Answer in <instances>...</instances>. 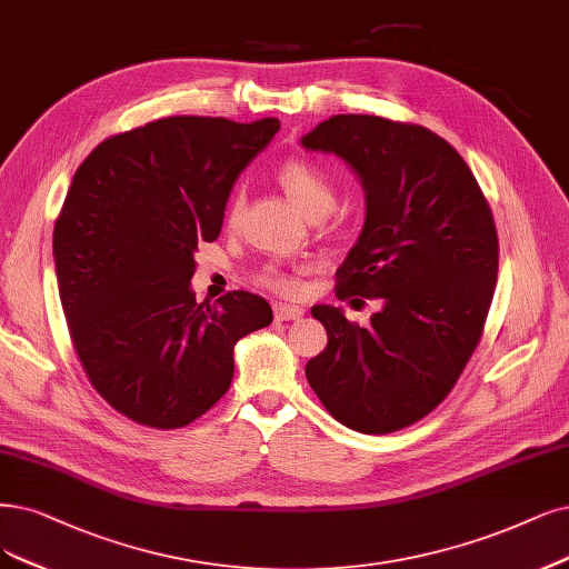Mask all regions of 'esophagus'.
<instances>
[{"mask_svg":"<svg viewBox=\"0 0 569 569\" xmlns=\"http://www.w3.org/2000/svg\"><path fill=\"white\" fill-rule=\"evenodd\" d=\"M273 317H277V321H298L305 317V309L292 305H277L273 307Z\"/></svg>","mask_w":569,"mask_h":569,"instance_id":"esophagus-1","label":"esophagus"}]
</instances>
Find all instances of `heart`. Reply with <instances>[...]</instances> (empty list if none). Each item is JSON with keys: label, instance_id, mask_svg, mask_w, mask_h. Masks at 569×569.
Returning a JSON list of instances; mask_svg holds the SVG:
<instances>
[{"label": "heart", "instance_id": "b5f03b06", "mask_svg": "<svg viewBox=\"0 0 569 569\" xmlns=\"http://www.w3.org/2000/svg\"><path fill=\"white\" fill-rule=\"evenodd\" d=\"M277 180L283 192L288 194V199L296 203L298 210H302L307 218H321L330 213L335 199H338V189H335L332 178L317 163L286 161L279 168ZM241 213H243V194L237 192L227 206V222L237 224ZM258 281L271 290L283 292V296H296L300 288L298 277H292V273L279 267H267L258 277Z\"/></svg>", "mask_w": 569, "mask_h": 569}]
</instances>
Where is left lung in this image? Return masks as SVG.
<instances>
[{
    "label": "left lung",
    "mask_w": 569,
    "mask_h": 569,
    "mask_svg": "<svg viewBox=\"0 0 569 569\" xmlns=\"http://www.w3.org/2000/svg\"><path fill=\"white\" fill-rule=\"evenodd\" d=\"M302 147L338 154L366 189V224L335 296L385 305L368 328L338 307L311 309L328 347L305 368L309 387L353 431L406 429L443 403L482 338L499 267L490 203L425 126L335 114Z\"/></svg>",
    "instance_id": "obj_1"
}]
</instances>
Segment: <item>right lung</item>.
<instances>
[{
  "label": "right lung",
  "mask_w": 569,
  "mask_h": 569,
  "mask_svg": "<svg viewBox=\"0 0 569 569\" xmlns=\"http://www.w3.org/2000/svg\"><path fill=\"white\" fill-rule=\"evenodd\" d=\"M279 129L273 117H166L102 140L77 168L53 227L62 311L93 389L142 427L180 429L213 408L234 345L273 319L246 290L199 305L189 281L231 187Z\"/></svg>",
  "instance_id": "1"
}]
</instances>
